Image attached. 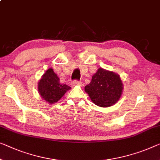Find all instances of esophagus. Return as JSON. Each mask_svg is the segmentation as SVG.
<instances>
[{
	"mask_svg": "<svg viewBox=\"0 0 160 160\" xmlns=\"http://www.w3.org/2000/svg\"><path fill=\"white\" fill-rule=\"evenodd\" d=\"M72 85L73 86H82V82H80V81H77V80H75V81H72Z\"/></svg>",
	"mask_w": 160,
	"mask_h": 160,
	"instance_id": "34e87169",
	"label": "esophagus"
}]
</instances>
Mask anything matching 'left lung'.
Masks as SVG:
<instances>
[{
	"label": "left lung",
	"mask_w": 160,
	"mask_h": 160,
	"mask_svg": "<svg viewBox=\"0 0 160 160\" xmlns=\"http://www.w3.org/2000/svg\"><path fill=\"white\" fill-rule=\"evenodd\" d=\"M123 90V85L119 75L101 68L98 69L91 82L85 87V91L92 103L103 108L117 103Z\"/></svg>",
	"instance_id": "1"
}]
</instances>
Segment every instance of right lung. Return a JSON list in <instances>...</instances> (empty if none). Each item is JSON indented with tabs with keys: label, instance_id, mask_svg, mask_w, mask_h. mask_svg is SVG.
Listing matches in <instances>:
<instances>
[{
	"label": "right lung",
	"instance_id": "right-lung-1",
	"mask_svg": "<svg viewBox=\"0 0 160 160\" xmlns=\"http://www.w3.org/2000/svg\"><path fill=\"white\" fill-rule=\"evenodd\" d=\"M71 88L59 82V78L52 68L42 76L38 82V91L43 100L48 103H57Z\"/></svg>",
	"mask_w": 160,
	"mask_h": 160
}]
</instances>
